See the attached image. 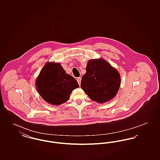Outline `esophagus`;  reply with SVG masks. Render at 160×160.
Listing matches in <instances>:
<instances>
[{"instance_id":"1","label":"esophagus","mask_w":160,"mask_h":160,"mask_svg":"<svg viewBox=\"0 0 160 160\" xmlns=\"http://www.w3.org/2000/svg\"><path fill=\"white\" fill-rule=\"evenodd\" d=\"M81 80H82V78L80 77H78L77 79V82H78V83L79 85H80V83H81Z\"/></svg>"}]
</instances>
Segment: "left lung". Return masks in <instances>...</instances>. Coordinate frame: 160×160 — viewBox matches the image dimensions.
<instances>
[{"label":"left lung","instance_id":"obj_1","mask_svg":"<svg viewBox=\"0 0 160 160\" xmlns=\"http://www.w3.org/2000/svg\"><path fill=\"white\" fill-rule=\"evenodd\" d=\"M120 74L103 59L88 61L81 88L92 100L104 103L113 99L119 89Z\"/></svg>","mask_w":160,"mask_h":160}]
</instances>
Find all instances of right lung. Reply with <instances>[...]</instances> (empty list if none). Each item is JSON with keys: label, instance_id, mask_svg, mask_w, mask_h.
I'll return each instance as SVG.
<instances>
[{"label": "right lung", "instance_id": "obj_1", "mask_svg": "<svg viewBox=\"0 0 160 160\" xmlns=\"http://www.w3.org/2000/svg\"><path fill=\"white\" fill-rule=\"evenodd\" d=\"M38 93L47 102L59 106L69 98L72 91L78 88L76 80L67 74L61 63L47 62L36 80Z\"/></svg>", "mask_w": 160, "mask_h": 160}]
</instances>
